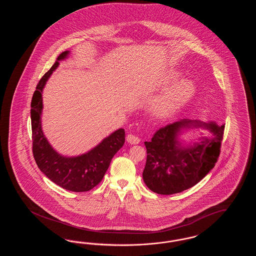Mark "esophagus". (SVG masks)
<instances>
[{"label": "esophagus", "instance_id": "1", "mask_svg": "<svg viewBox=\"0 0 256 256\" xmlns=\"http://www.w3.org/2000/svg\"><path fill=\"white\" fill-rule=\"evenodd\" d=\"M126 141L130 144H132V145H136V144H139L140 138L138 136H136V135H134V134H128L126 136Z\"/></svg>", "mask_w": 256, "mask_h": 256}]
</instances>
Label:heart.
Listing matches in <instances>:
<instances>
[{"label":"heart","mask_w":256,"mask_h":256,"mask_svg":"<svg viewBox=\"0 0 256 256\" xmlns=\"http://www.w3.org/2000/svg\"><path fill=\"white\" fill-rule=\"evenodd\" d=\"M180 78V74L172 71L165 76L163 84L166 87L172 86L178 82ZM195 92L196 86L193 80L189 78L182 80L154 102L152 111L156 118L167 120L180 110L193 97Z\"/></svg>","instance_id":"1"}]
</instances>
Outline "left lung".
<instances>
[{"instance_id": "1", "label": "left lung", "mask_w": 256, "mask_h": 256, "mask_svg": "<svg viewBox=\"0 0 256 256\" xmlns=\"http://www.w3.org/2000/svg\"><path fill=\"white\" fill-rule=\"evenodd\" d=\"M202 127L212 134L184 146L183 130ZM224 124L183 119L159 128L145 142L146 161L143 180L148 188L160 195L180 193L200 182L218 161Z\"/></svg>"}]
</instances>
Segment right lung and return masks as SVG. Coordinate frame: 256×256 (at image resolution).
<instances>
[{"instance_id": "right-lung-1", "label": "right lung", "mask_w": 256, "mask_h": 256, "mask_svg": "<svg viewBox=\"0 0 256 256\" xmlns=\"http://www.w3.org/2000/svg\"><path fill=\"white\" fill-rule=\"evenodd\" d=\"M69 52L65 50L58 56L56 63L39 80L32 98V154L38 168L52 182L72 192H86L104 178L111 159L124 143V130H117L88 152L73 158L61 156L50 145L41 126L42 91L60 61L65 60Z\"/></svg>"}]
</instances>
